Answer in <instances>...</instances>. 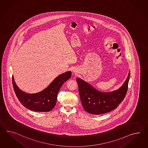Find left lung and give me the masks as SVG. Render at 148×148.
I'll return each instance as SVG.
<instances>
[{
    "label": "left lung",
    "mask_w": 148,
    "mask_h": 148,
    "mask_svg": "<svg viewBox=\"0 0 148 148\" xmlns=\"http://www.w3.org/2000/svg\"><path fill=\"white\" fill-rule=\"evenodd\" d=\"M130 73L123 84L117 90L103 92L79 78L76 79L81 103L86 112L94 115H100L116 109L124 100L128 90Z\"/></svg>",
    "instance_id": "1"
}]
</instances>
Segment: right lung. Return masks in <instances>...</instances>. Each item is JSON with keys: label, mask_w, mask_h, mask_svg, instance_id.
<instances>
[{"label": "right lung", "mask_w": 148, "mask_h": 148, "mask_svg": "<svg viewBox=\"0 0 148 148\" xmlns=\"http://www.w3.org/2000/svg\"><path fill=\"white\" fill-rule=\"evenodd\" d=\"M71 74L69 71L57 76L47 88L35 94H27L21 91L15 84L13 76L12 84L16 97L25 107L34 112H49L56 104L57 95L61 87L70 79Z\"/></svg>", "instance_id": "right-lung-1"}]
</instances>
